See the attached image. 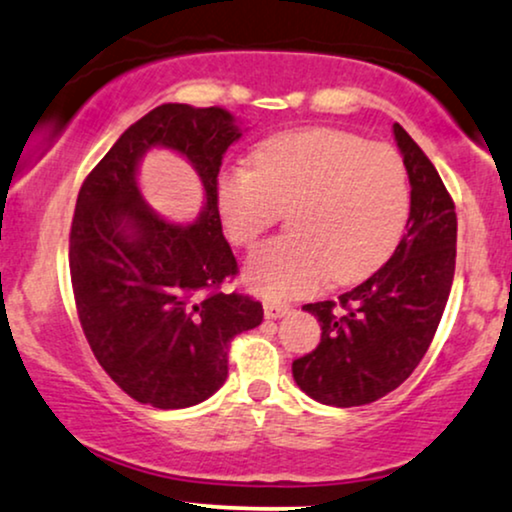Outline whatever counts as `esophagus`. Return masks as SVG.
Segmentation results:
<instances>
[{"mask_svg": "<svg viewBox=\"0 0 512 512\" xmlns=\"http://www.w3.org/2000/svg\"><path fill=\"white\" fill-rule=\"evenodd\" d=\"M283 315H288V307L281 303H264V317L267 319H281Z\"/></svg>", "mask_w": 512, "mask_h": 512, "instance_id": "obj_1", "label": "esophagus"}]
</instances>
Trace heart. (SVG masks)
Instances as JSON below:
<instances>
[{
	"label": "heart",
	"mask_w": 512,
	"mask_h": 512,
	"mask_svg": "<svg viewBox=\"0 0 512 512\" xmlns=\"http://www.w3.org/2000/svg\"><path fill=\"white\" fill-rule=\"evenodd\" d=\"M217 205L236 245H252L288 212L291 233L252 252L245 283L269 300L303 298L326 279L360 281L389 260L410 212L408 169L391 145L305 128L262 143L252 169H226Z\"/></svg>",
	"instance_id": "obj_1"
}]
</instances>
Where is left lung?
<instances>
[{"instance_id":"8db88e82","label":"left lung","mask_w":512,"mask_h":512,"mask_svg":"<svg viewBox=\"0 0 512 512\" xmlns=\"http://www.w3.org/2000/svg\"><path fill=\"white\" fill-rule=\"evenodd\" d=\"M410 178V217L391 260L338 295L303 310L322 326L319 346L293 362L317 403L353 408L384 398L415 372L439 329L455 274V205L420 145L393 123Z\"/></svg>"}]
</instances>
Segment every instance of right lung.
<instances>
[{
    "label": "right lung",
    "mask_w": 512,
    "mask_h": 512,
    "mask_svg": "<svg viewBox=\"0 0 512 512\" xmlns=\"http://www.w3.org/2000/svg\"><path fill=\"white\" fill-rule=\"evenodd\" d=\"M240 135L221 107L162 104L80 186L69 238L80 326L114 384L152 408H190L217 393L233 336L262 324V303L221 291L238 264L221 233L217 176ZM152 146L183 154L201 176L206 207L193 225L162 220L139 195L137 164Z\"/></svg>",
    "instance_id": "right-lung-1"
}]
</instances>
